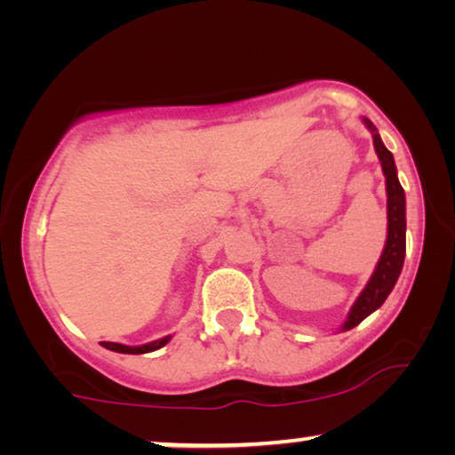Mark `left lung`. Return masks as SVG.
<instances>
[{"instance_id": "left-lung-1", "label": "left lung", "mask_w": 455, "mask_h": 455, "mask_svg": "<svg viewBox=\"0 0 455 455\" xmlns=\"http://www.w3.org/2000/svg\"><path fill=\"white\" fill-rule=\"evenodd\" d=\"M364 124L375 132V126L369 120H364ZM372 142H375V151L381 159L385 184H387V242H385V251L371 282L366 283L363 294L354 302L347 321L344 323V329L356 327L358 323H363L366 316L381 307L389 291L394 290L397 277L402 273L403 257H406V196H403V188L400 180H397L394 155L385 148L377 132L372 134Z\"/></svg>"}]
</instances>
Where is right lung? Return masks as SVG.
<instances>
[{"instance_id":"right-lung-1","label":"right lung","mask_w":455,"mask_h":455,"mask_svg":"<svg viewBox=\"0 0 455 455\" xmlns=\"http://www.w3.org/2000/svg\"><path fill=\"white\" fill-rule=\"evenodd\" d=\"M170 338H164L159 341H153V344H145V346H139V347H130V346H124V344H114V341H101L103 347H108V350H114V352H120V354H147V352H153V350H159L161 346H165Z\"/></svg>"}]
</instances>
